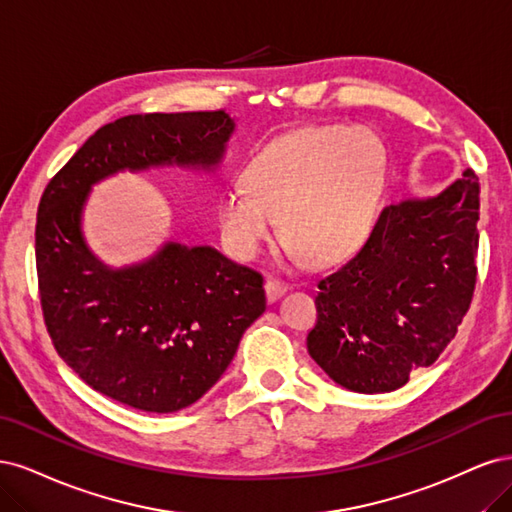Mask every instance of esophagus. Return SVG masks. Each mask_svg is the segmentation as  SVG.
I'll use <instances>...</instances> for the list:
<instances>
[{"mask_svg": "<svg viewBox=\"0 0 512 512\" xmlns=\"http://www.w3.org/2000/svg\"><path fill=\"white\" fill-rule=\"evenodd\" d=\"M287 291H289V285L283 283V280H276V278H268L266 280V298H268L270 304L283 298Z\"/></svg>", "mask_w": 512, "mask_h": 512, "instance_id": "34e87169", "label": "esophagus"}]
</instances>
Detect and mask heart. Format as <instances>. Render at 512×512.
Segmentation results:
<instances>
[{
  "label": "heart",
  "instance_id": "heart-1",
  "mask_svg": "<svg viewBox=\"0 0 512 512\" xmlns=\"http://www.w3.org/2000/svg\"><path fill=\"white\" fill-rule=\"evenodd\" d=\"M387 180L383 140L366 125H315L261 146L246 182L225 187L217 227L227 253L257 259L283 219L285 244L315 266L353 257L372 234Z\"/></svg>",
  "mask_w": 512,
  "mask_h": 512
}]
</instances>
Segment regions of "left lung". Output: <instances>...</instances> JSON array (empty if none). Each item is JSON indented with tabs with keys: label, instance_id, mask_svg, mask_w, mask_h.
<instances>
[{
	"label": "left lung",
	"instance_id": "8db88e82",
	"mask_svg": "<svg viewBox=\"0 0 512 512\" xmlns=\"http://www.w3.org/2000/svg\"><path fill=\"white\" fill-rule=\"evenodd\" d=\"M478 176L383 210L359 255L319 280L308 353L332 381L389 393L432 366L472 302Z\"/></svg>",
	"mask_w": 512,
	"mask_h": 512
}]
</instances>
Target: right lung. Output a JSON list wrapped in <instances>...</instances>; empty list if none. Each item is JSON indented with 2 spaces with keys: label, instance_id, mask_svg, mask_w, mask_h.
<instances>
[{
  "label": "right lung",
  "instance_id": "1",
  "mask_svg": "<svg viewBox=\"0 0 512 512\" xmlns=\"http://www.w3.org/2000/svg\"><path fill=\"white\" fill-rule=\"evenodd\" d=\"M236 119L217 112L129 114L100 127L48 183L36 225L40 300L61 359L108 398L146 412L183 410L217 385L263 312L255 270L172 234L129 266L85 236L95 185L119 172L214 174Z\"/></svg>",
  "mask_w": 512,
  "mask_h": 512
}]
</instances>
